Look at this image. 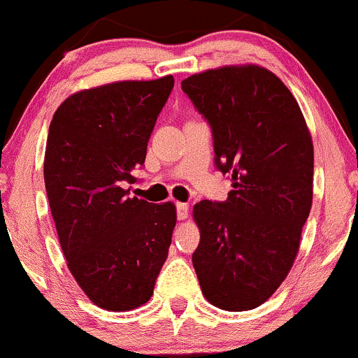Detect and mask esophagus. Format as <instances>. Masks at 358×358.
Masks as SVG:
<instances>
[{
    "instance_id": "1",
    "label": "esophagus",
    "mask_w": 358,
    "mask_h": 358,
    "mask_svg": "<svg viewBox=\"0 0 358 358\" xmlns=\"http://www.w3.org/2000/svg\"><path fill=\"white\" fill-rule=\"evenodd\" d=\"M176 215H178V220H185L188 217V203L178 202L176 203Z\"/></svg>"
}]
</instances>
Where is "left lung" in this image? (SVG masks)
Masks as SVG:
<instances>
[{
    "label": "left lung",
    "mask_w": 358,
    "mask_h": 358,
    "mask_svg": "<svg viewBox=\"0 0 358 358\" xmlns=\"http://www.w3.org/2000/svg\"><path fill=\"white\" fill-rule=\"evenodd\" d=\"M182 89L210 122L217 168L232 176L225 202L193 207V268L213 306L254 310L298 256L313 202V139L291 90L261 65L208 69Z\"/></svg>",
    "instance_id": "8db88e82"
}]
</instances>
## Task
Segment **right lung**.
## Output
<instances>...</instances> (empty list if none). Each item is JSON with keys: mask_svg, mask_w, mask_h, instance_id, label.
<instances>
[{"mask_svg": "<svg viewBox=\"0 0 358 358\" xmlns=\"http://www.w3.org/2000/svg\"><path fill=\"white\" fill-rule=\"evenodd\" d=\"M173 82L165 76L79 90L48 127L43 176L60 248L77 285L102 310L150 301L168 257L175 203L129 196L126 185L145 165Z\"/></svg>", "mask_w": 358, "mask_h": 358, "instance_id": "1", "label": "right lung"}]
</instances>
